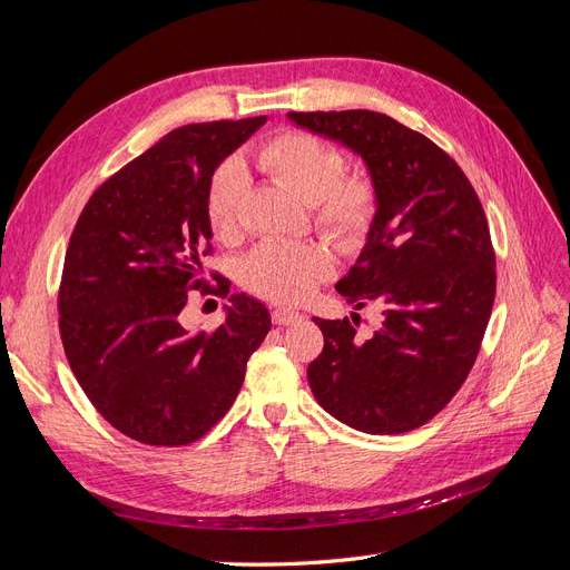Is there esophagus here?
<instances>
[{"instance_id":"1","label":"esophagus","mask_w":570,"mask_h":570,"mask_svg":"<svg viewBox=\"0 0 570 570\" xmlns=\"http://www.w3.org/2000/svg\"><path fill=\"white\" fill-rule=\"evenodd\" d=\"M304 316L299 312H292V308H273V323L275 325H292L299 323Z\"/></svg>"}]
</instances>
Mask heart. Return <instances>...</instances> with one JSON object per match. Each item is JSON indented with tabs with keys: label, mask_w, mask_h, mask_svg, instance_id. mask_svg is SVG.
<instances>
[{
	"label": "heart",
	"mask_w": 570,
	"mask_h": 570,
	"mask_svg": "<svg viewBox=\"0 0 570 570\" xmlns=\"http://www.w3.org/2000/svg\"><path fill=\"white\" fill-rule=\"evenodd\" d=\"M252 164L289 195L312 206L316 226L344 247H356L373 228L377 193L368 176H344L340 149L302 130L268 137L252 151ZM245 195L243 168H218L206 197V216L216 237L230 239L239 228ZM335 268V256L321 243H266L245 262V283L273 302H302Z\"/></svg>",
	"instance_id": "obj_1"
}]
</instances>
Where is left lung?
Returning a JSON list of instances; mask_svg holds the SVG:
<instances>
[{
  "label": "left lung",
  "instance_id": "obj_1",
  "mask_svg": "<svg viewBox=\"0 0 570 570\" xmlns=\"http://www.w3.org/2000/svg\"><path fill=\"white\" fill-rule=\"evenodd\" d=\"M292 124L352 149L377 193L356 264L335 289L383 323L356 337V314L314 318L316 402L350 428L396 435L440 413L473 368L494 304V249L482 204L450 154L385 114L289 111Z\"/></svg>",
  "mask_w": 570,
  "mask_h": 570
}]
</instances>
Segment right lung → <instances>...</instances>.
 <instances>
[{"label":"right lung","mask_w":570,"mask_h":570,"mask_svg":"<svg viewBox=\"0 0 570 570\" xmlns=\"http://www.w3.org/2000/svg\"><path fill=\"white\" fill-rule=\"evenodd\" d=\"M266 116L170 130L101 183L76 223L59 289L68 364L92 406L154 446L199 440L226 416L247 361L271 331L268 308L230 295L216 331H187L180 312L212 252V176ZM218 292L228 295L218 275Z\"/></svg>","instance_id":"obj_1"}]
</instances>
